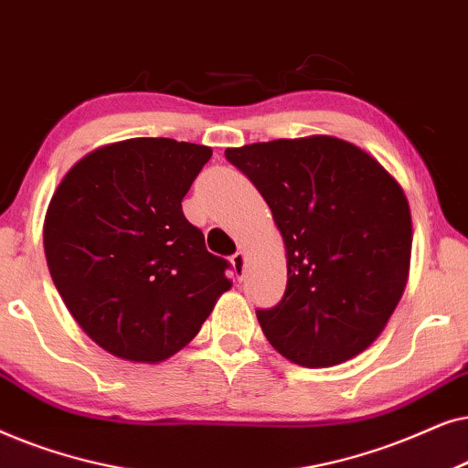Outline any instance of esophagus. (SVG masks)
Masks as SVG:
<instances>
[{
	"mask_svg": "<svg viewBox=\"0 0 468 468\" xmlns=\"http://www.w3.org/2000/svg\"><path fill=\"white\" fill-rule=\"evenodd\" d=\"M230 265H233V271L238 280L244 278V270H246V254L244 252H235L233 257H230Z\"/></svg>",
	"mask_w": 468,
	"mask_h": 468,
	"instance_id": "1",
	"label": "esophagus"
}]
</instances>
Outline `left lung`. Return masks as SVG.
<instances>
[{"label": "left lung", "mask_w": 468, "mask_h": 468, "mask_svg": "<svg viewBox=\"0 0 468 468\" xmlns=\"http://www.w3.org/2000/svg\"><path fill=\"white\" fill-rule=\"evenodd\" d=\"M270 205L286 246V291L257 310L265 338L306 368L368 348L400 302L410 263L407 197L378 162L335 136L227 149Z\"/></svg>", "instance_id": "left-lung-1"}]
</instances>
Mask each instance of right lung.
I'll list each match as a JSON object with an SVG mask.
<instances>
[{
	"label": "right lung",
	"mask_w": 468,
	"mask_h": 468,
	"mask_svg": "<svg viewBox=\"0 0 468 468\" xmlns=\"http://www.w3.org/2000/svg\"><path fill=\"white\" fill-rule=\"evenodd\" d=\"M211 149L173 139L100 147L68 171L45 222L48 271L90 338L155 364L195 338L230 289L182 201Z\"/></svg>",
	"instance_id": "add662e5"
}]
</instances>
